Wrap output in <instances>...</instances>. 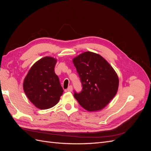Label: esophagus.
I'll list each match as a JSON object with an SVG mask.
<instances>
[{"label": "esophagus", "instance_id": "obj_1", "mask_svg": "<svg viewBox=\"0 0 151 151\" xmlns=\"http://www.w3.org/2000/svg\"><path fill=\"white\" fill-rule=\"evenodd\" d=\"M72 89H73V88H72V86H69L68 87V88L67 89V91H69V92H71V91H72Z\"/></svg>", "mask_w": 151, "mask_h": 151}]
</instances>
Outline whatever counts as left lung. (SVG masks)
Returning a JSON list of instances; mask_svg holds the SVG:
<instances>
[{
  "mask_svg": "<svg viewBox=\"0 0 151 151\" xmlns=\"http://www.w3.org/2000/svg\"><path fill=\"white\" fill-rule=\"evenodd\" d=\"M82 84V91L74 96L89 111L103 109L116 95L119 81L115 71L101 55L90 52L73 59Z\"/></svg>",
  "mask_w": 151,
  "mask_h": 151,
  "instance_id": "8db88e82",
  "label": "left lung"
}]
</instances>
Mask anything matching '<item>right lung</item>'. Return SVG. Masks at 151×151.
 Here are the masks:
<instances>
[{
    "label": "right lung",
    "mask_w": 151,
    "mask_h": 151,
    "mask_svg": "<svg viewBox=\"0 0 151 151\" xmlns=\"http://www.w3.org/2000/svg\"><path fill=\"white\" fill-rule=\"evenodd\" d=\"M56 62V59L50 57L40 59L32 66L24 79V93L29 101L40 109L54 106L63 93L59 78L54 70Z\"/></svg>",
    "instance_id": "right-lung-1"
}]
</instances>
